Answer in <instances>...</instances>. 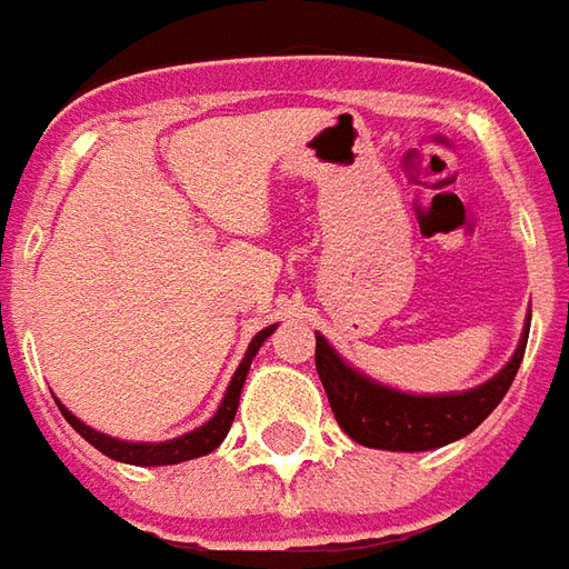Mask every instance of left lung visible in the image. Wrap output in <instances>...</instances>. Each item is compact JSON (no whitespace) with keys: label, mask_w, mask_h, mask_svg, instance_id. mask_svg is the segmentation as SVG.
Returning a JSON list of instances; mask_svg holds the SVG:
<instances>
[{"label":"left lung","mask_w":569,"mask_h":569,"mask_svg":"<svg viewBox=\"0 0 569 569\" xmlns=\"http://www.w3.org/2000/svg\"><path fill=\"white\" fill-rule=\"evenodd\" d=\"M530 313L518 338L512 359L493 378L463 393H406L375 381L350 366L317 332V375H320L338 427L366 448L378 451H436L441 445L463 439L500 406L509 393L518 366L525 359Z\"/></svg>","instance_id":"left-lung-1"}]
</instances>
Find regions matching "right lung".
Here are the masks:
<instances>
[{
    "mask_svg": "<svg viewBox=\"0 0 569 569\" xmlns=\"http://www.w3.org/2000/svg\"><path fill=\"white\" fill-rule=\"evenodd\" d=\"M277 326H268V329H261L252 341H249L247 353L240 359V366H237L234 378L228 383V390H224L222 402L216 408V415H212L203 427L191 429L186 436H176V439L167 441H124L116 439V436H106L100 429L88 427L84 420H79L72 411H69L60 399H57V406L63 411V418L69 420V427L79 432L81 439L91 441L97 451H103L106 457H112L118 463H130V466H173V463H186V460H194V457H203V453L216 451L222 439L228 436V429H231V420L237 415V406H240V390H243V381H247L249 366H252V359L259 353V347L268 341L273 335Z\"/></svg>",
    "mask_w": 569,
    "mask_h": 569,
    "instance_id": "add662e5",
    "label": "right lung"
}]
</instances>
